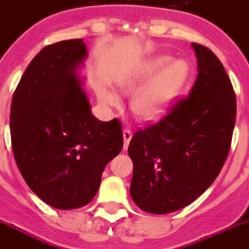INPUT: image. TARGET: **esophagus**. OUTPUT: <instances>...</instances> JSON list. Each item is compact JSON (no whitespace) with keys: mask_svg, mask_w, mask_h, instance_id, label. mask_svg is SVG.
Segmentation results:
<instances>
[{"mask_svg":"<svg viewBox=\"0 0 249 249\" xmlns=\"http://www.w3.org/2000/svg\"><path fill=\"white\" fill-rule=\"evenodd\" d=\"M123 139H124V145H123V148L127 149V148H128V144H130L131 142V139H132V131L128 130V128H124V130H123Z\"/></svg>","mask_w":249,"mask_h":249,"instance_id":"obj_1","label":"esophagus"}]
</instances>
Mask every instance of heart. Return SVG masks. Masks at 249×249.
I'll use <instances>...</instances> for the list:
<instances>
[{
  "label": "heart",
  "instance_id": "obj_1",
  "mask_svg": "<svg viewBox=\"0 0 249 249\" xmlns=\"http://www.w3.org/2000/svg\"><path fill=\"white\" fill-rule=\"evenodd\" d=\"M190 74L184 61H174L167 55H159L146 61L142 66L121 82L119 87L126 93L136 92L132 100V110L139 118L155 119L166 110L182 88ZM98 96L110 107H118L119 98L105 87L97 89Z\"/></svg>",
  "mask_w": 249,
  "mask_h": 249
}]
</instances>
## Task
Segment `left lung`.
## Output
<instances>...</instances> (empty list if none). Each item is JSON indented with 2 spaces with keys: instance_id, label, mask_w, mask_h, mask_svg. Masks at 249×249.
I'll list each match as a JSON object with an SVG mask.
<instances>
[{
  "instance_id": "obj_1",
  "label": "left lung",
  "mask_w": 249,
  "mask_h": 249,
  "mask_svg": "<svg viewBox=\"0 0 249 249\" xmlns=\"http://www.w3.org/2000/svg\"><path fill=\"white\" fill-rule=\"evenodd\" d=\"M192 46L198 75L191 93L171 104L157 122L136 131L128 145L131 197L153 214L195 201L218 177L230 152L236 119L232 84L211 49Z\"/></svg>"
}]
</instances>
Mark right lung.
<instances>
[{
    "mask_svg": "<svg viewBox=\"0 0 249 249\" xmlns=\"http://www.w3.org/2000/svg\"><path fill=\"white\" fill-rule=\"evenodd\" d=\"M82 38L46 45L27 66L13 94L11 148L20 174L44 203L76 209L92 201L107 163L122 151L121 121L101 122L76 67Z\"/></svg>",
    "mask_w": 249,
    "mask_h": 249,
    "instance_id": "add662e5",
    "label": "right lung"
}]
</instances>
